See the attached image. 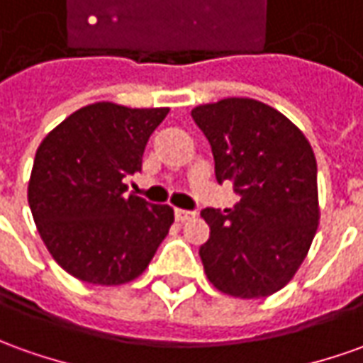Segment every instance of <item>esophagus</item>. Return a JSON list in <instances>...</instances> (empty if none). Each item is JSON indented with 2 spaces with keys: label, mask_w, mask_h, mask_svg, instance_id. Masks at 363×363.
Instances as JSON below:
<instances>
[{
  "label": "esophagus",
  "mask_w": 363,
  "mask_h": 363,
  "mask_svg": "<svg viewBox=\"0 0 363 363\" xmlns=\"http://www.w3.org/2000/svg\"><path fill=\"white\" fill-rule=\"evenodd\" d=\"M194 217H196L194 211H187V209H176V221H179V223H186V221L194 219Z\"/></svg>",
  "instance_id": "obj_1"
}]
</instances>
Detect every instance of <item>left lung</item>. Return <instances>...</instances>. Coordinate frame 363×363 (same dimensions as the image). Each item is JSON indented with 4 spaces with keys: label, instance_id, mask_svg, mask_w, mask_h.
<instances>
[{
    "label": "left lung",
    "instance_id": "8db88e82",
    "mask_svg": "<svg viewBox=\"0 0 363 363\" xmlns=\"http://www.w3.org/2000/svg\"><path fill=\"white\" fill-rule=\"evenodd\" d=\"M211 144L215 177L231 179L241 201L203 209L209 239L199 257L209 282L235 298H262L292 281L320 221L311 142L279 110L253 99H223L191 110Z\"/></svg>",
    "mask_w": 363,
    "mask_h": 363
}]
</instances>
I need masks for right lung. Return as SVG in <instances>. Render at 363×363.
<instances>
[{
	"label": "right lung",
	"mask_w": 363,
	"mask_h": 363,
	"mask_svg": "<svg viewBox=\"0 0 363 363\" xmlns=\"http://www.w3.org/2000/svg\"><path fill=\"white\" fill-rule=\"evenodd\" d=\"M169 108L82 106L39 144L27 187L37 231L74 279L116 286L138 279L174 223L169 206L126 196L152 132Z\"/></svg>",
	"instance_id": "add662e5"
}]
</instances>
